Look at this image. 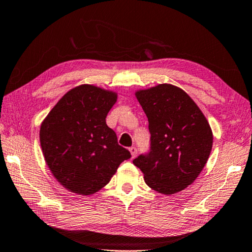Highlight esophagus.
<instances>
[{
	"label": "esophagus",
	"instance_id": "1",
	"mask_svg": "<svg viewBox=\"0 0 252 252\" xmlns=\"http://www.w3.org/2000/svg\"><path fill=\"white\" fill-rule=\"evenodd\" d=\"M129 151H130V155H132V158H134L137 153V149L135 147H132V148H129Z\"/></svg>",
	"mask_w": 252,
	"mask_h": 252
}]
</instances>
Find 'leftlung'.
<instances>
[{
    "mask_svg": "<svg viewBox=\"0 0 252 252\" xmlns=\"http://www.w3.org/2000/svg\"><path fill=\"white\" fill-rule=\"evenodd\" d=\"M149 120L150 152L133 163L149 187L170 195L199 176L213 148V132L195 102L180 87L159 84L135 92Z\"/></svg>",
    "mask_w": 252,
    "mask_h": 252,
    "instance_id": "left-lung-1",
    "label": "left lung"
}]
</instances>
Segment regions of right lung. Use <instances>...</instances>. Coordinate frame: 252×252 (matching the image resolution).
<instances>
[{
	"instance_id": "1",
	"label": "right lung",
	"mask_w": 252,
	"mask_h": 252,
	"mask_svg": "<svg viewBox=\"0 0 252 252\" xmlns=\"http://www.w3.org/2000/svg\"><path fill=\"white\" fill-rule=\"evenodd\" d=\"M116 101V92L83 84L68 91L43 120L39 141L46 165L72 193L100 191L130 158L105 123Z\"/></svg>"
}]
</instances>
